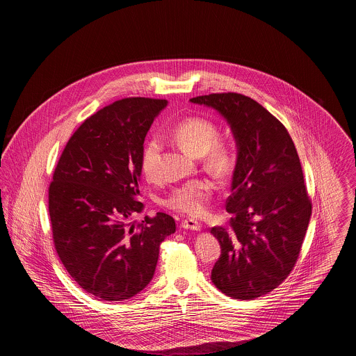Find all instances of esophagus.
Here are the masks:
<instances>
[{
    "label": "esophagus",
    "instance_id": "obj_1",
    "mask_svg": "<svg viewBox=\"0 0 356 356\" xmlns=\"http://www.w3.org/2000/svg\"><path fill=\"white\" fill-rule=\"evenodd\" d=\"M181 227L184 229H191V231H200L202 229V224L199 221L192 220V219H186L181 222Z\"/></svg>",
    "mask_w": 356,
    "mask_h": 356
}]
</instances>
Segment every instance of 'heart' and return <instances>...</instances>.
Instances as JSON below:
<instances>
[{
	"label": "heart",
	"mask_w": 356,
	"mask_h": 356,
	"mask_svg": "<svg viewBox=\"0 0 356 356\" xmlns=\"http://www.w3.org/2000/svg\"><path fill=\"white\" fill-rule=\"evenodd\" d=\"M170 136L186 152L196 157H207L211 170L224 173L232 167L234 154L228 145L219 141L220 131L215 122L203 118H186L179 121L172 129ZM161 143L159 138H149L141 151L140 167L148 181H156L160 177ZM215 191L212 181L207 179H193L181 186H175L163 204L175 212L186 216H202L208 202Z\"/></svg>",
	"instance_id": "heart-1"
}]
</instances>
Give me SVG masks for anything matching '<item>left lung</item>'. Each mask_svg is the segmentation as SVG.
<instances>
[{
    "label": "left lung",
    "mask_w": 356,
    "mask_h": 356,
    "mask_svg": "<svg viewBox=\"0 0 356 356\" xmlns=\"http://www.w3.org/2000/svg\"><path fill=\"white\" fill-rule=\"evenodd\" d=\"M218 111L235 137L237 159L227 211L229 227H213L220 243L212 283L227 296L252 300L271 292L300 254L311 200L286 127L251 97L212 93L189 100Z\"/></svg>",
    "instance_id": "obj_1"
}]
</instances>
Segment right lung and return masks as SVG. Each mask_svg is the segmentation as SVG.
<instances>
[{
  "mask_svg": "<svg viewBox=\"0 0 356 356\" xmlns=\"http://www.w3.org/2000/svg\"><path fill=\"white\" fill-rule=\"evenodd\" d=\"M167 100L131 97L85 120L69 138L49 186L56 251L73 280L93 296L121 302L152 280L160 244L175 234L157 212L135 225L140 157L153 120Z\"/></svg>",
  "mask_w": 356,
  "mask_h": 356,
  "instance_id": "1",
  "label": "right lung"
}]
</instances>
